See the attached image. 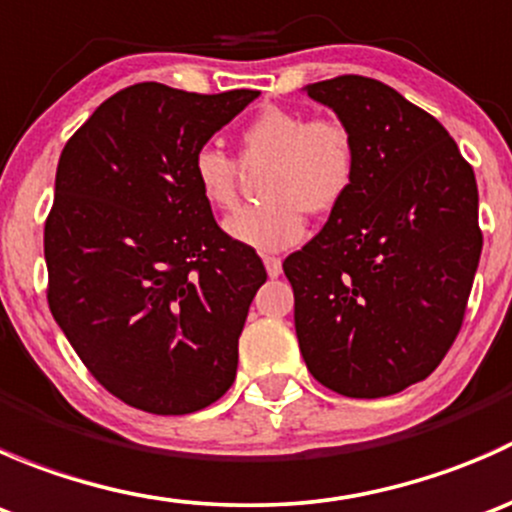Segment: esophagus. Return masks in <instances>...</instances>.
I'll return each instance as SVG.
<instances>
[{
    "label": "esophagus",
    "instance_id": "34e87169",
    "mask_svg": "<svg viewBox=\"0 0 512 512\" xmlns=\"http://www.w3.org/2000/svg\"><path fill=\"white\" fill-rule=\"evenodd\" d=\"M265 270H267V275L272 277V280H275V277H280L282 275V260H280V257H265Z\"/></svg>",
    "mask_w": 512,
    "mask_h": 512
}]
</instances>
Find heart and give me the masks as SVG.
Returning <instances> with one entry per match:
<instances>
[{"instance_id": "obj_1", "label": "heart", "mask_w": 512, "mask_h": 512, "mask_svg": "<svg viewBox=\"0 0 512 512\" xmlns=\"http://www.w3.org/2000/svg\"><path fill=\"white\" fill-rule=\"evenodd\" d=\"M240 163L270 168L262 178L267 203L237 210L225 220V232L257 252H282L304 240V210L329 213L347 198L359 153L352 131L337 118L270 106L240 131ZM190 175L208 208H235L240 165L223 148L200 146L190 160Z\"/></svg>"}]
</instances>
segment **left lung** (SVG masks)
Here are the masks:
<instances>
[{"mask_svg":"<svg viewBox=\"0 0 512 512\" xmlns=\"http://www.w3.org/2000/svg\"><path fill=\"white\" fill-rule=\"evenodd\" d=\"M352 131L359 165L327 225L285 260L299 352L349 399L423 381L461 332L483 235L478 185L446 128L366 76L307 86Z\"/></svg>","mask_w":512,"mask_h":512,"instance_id":"1","label":"left lung"}]
</instances>
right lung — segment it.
I'll list each match as a JSON object with an SVG mask.
<instances>
[{
    "label": "right lung",
    "instance_id": "add662e5",
    "mask_svg": "<svg viewBox=\"0 0 512 512\" xmlns=\"http://www.w3.org/2000/svg\"><path fill=\"white\" fill-rule=\"evenodd\" d=\"M257 96L128 86L61 151L46 299L86 369L133 409L193 414L235 381L237 339L267 272L215 223L190 160Z\"/></svg>",
    "mask_w": 512,
    "mask_h": 512
}]
</instances>
